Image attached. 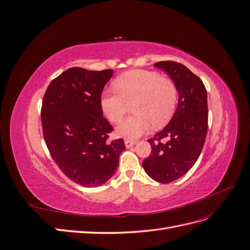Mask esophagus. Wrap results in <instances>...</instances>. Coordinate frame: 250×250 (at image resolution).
<instances>
[{
  "instance_id": "obj_1",
  "label": "esophagus",
  "mask_w": 250,
  "mask_h": 250,
  "mask_svg": "<svg viewBox=\"0 0 250 250\" xmlns=\"http://www.w3.org/2000/svg\"><path fill=\"white\" fill-rule=\"evenodd\" d=\"M137 143L135 141H133V140H128V139H126L125 140V146H126V148H130V147H132L134 144Z\"/></svg>"
}]
</instances>
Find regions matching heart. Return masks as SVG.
Wrapping results in <instances>:
<instances>
[{
    "label": "heart",
    "instance_id": "1",
    "mask_svg": "<svg viewBox=\"0 0 250 250\" xmlns=\"http://www.w3.org/2000/svg\"><path fill=\"white\" fill-rule=\"evenodd\" d=\"M113 85L117 92L105 90L100 106L112 123H118L133 103L134 116L117 127V134L128 140L138 139L151 127L162 128L169 123L177 103V87L171 79L147 70L128 71Z\"/></svg>",
    "mask_w": 250,
    "mask_h": 250
}]
</instances>
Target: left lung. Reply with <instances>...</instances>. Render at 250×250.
Returning a JSON list of instances; mask_svg holds the SVG:
<instances>
[{
	"mask_svg": "<svg viewBox=\"0 0 250 250\" xmlns=\"http://www.w3.org/2000/svg\"><path fill=\"white\" fill-rule=\"evenodd\" d=\"M154 65L175 83L178 105L168 125L148 140L152 150L143 168L157 183L169 184L184 176L201 153L208 132V96L202 80L186 65L175 62ZM163 138L165 142H160Z\"/></svg>",
	"mask_w": 250,
	"mask_h": 250,
	"instance_id": "left-lung-1",
	"label": "left lung"
}]
</instances>
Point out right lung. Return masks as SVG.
Listing matches in <instances>:
<instances>
[{
    "mask_svg": "<svg viewBox=\"0 0 250 250\" xmlns=\"http://www.w3.org/2000/svg\"><path fill=\"white\" fill-rule=\"evenodd\" d=\"M112 73L71 67L51 81L43 96L42 125L50 154L64 175L82 187L110 179L126 148L122 139L108 141L113 128L100 106Z\"/></svg>",
    "mask_w": 250,
    "mask_h": 250,
    "instance_id": "right-lung-1",
    "label": "right lung"
}]
</instances>
